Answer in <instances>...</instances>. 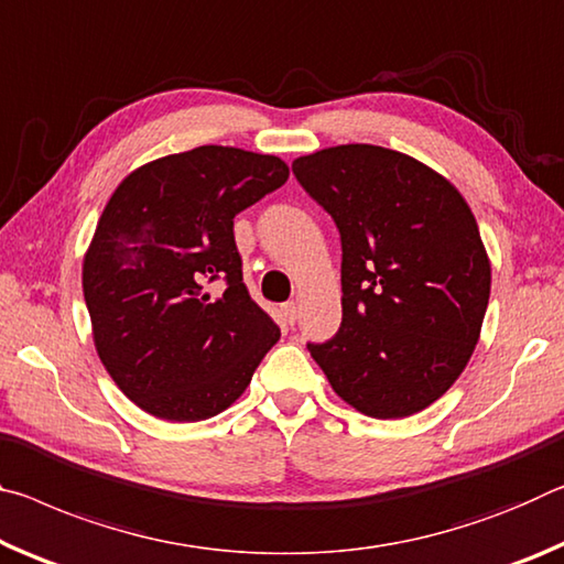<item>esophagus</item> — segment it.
I'll list each match as a JSON object with an SVG mask.
<instances>
[{"mask_svg":"<svg viewBox=\"0 0 564 564\" xmlns=\"http://www.w3.org/2000/svg\"><path fill=\"white\" fill-rule=\"evenodd\" d=\"M297 317H300V307H297V302H288V304H282V319L288 322V325H294V322H297Z\"/></svg>","mask_w":564,"mask_h":564,"instance_id":"34e87169","label":"esophagus"}]
</instances>
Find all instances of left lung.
<instances>
[{
    "mask_svg": "<svg viewBox=\"0 0 564 564\" xmlns=\"http://www.w3.org/2000/svg\"><path fill=\"white\" fill-rule=\"evenodd\" d=\"M343 242V325L310 355L345 402L377 420L430 408L473 357L490 260L463 195L412 156L375 144L292 162Z\"/></svg>",
    "mask_w": 564,
    "mask_h": 564,
    "instance_id": "1",
    "label": "left lung"
}]
</instances>
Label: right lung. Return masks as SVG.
<instances>
[{"label":"right lung","instance_id":"obj_1","mask_svg":"<svg viewBox=\"0 0 564 564\" xmlns=\"http://www.w3.org/2000/svg\"><path fill=\"white\" fill-rule=\"evenodd\" d=\"M288 177L280 156L205 144L134 170L107 202L82 288L101 365L144 412L215 417L280 339L242 282L235 217Z\"/></svg>","mask_w":564,"mask_h":564}]
</instances>
